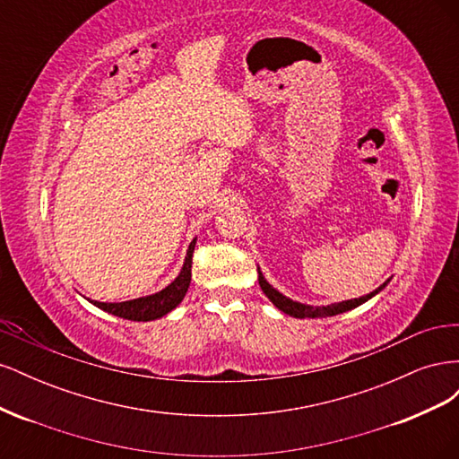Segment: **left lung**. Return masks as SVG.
<instances>
[{
	"label": "left lung",
	"instance_id": "obj_1",
	"mask_svg": "<svg viewBox=\"0 0 459 459\" xmlns=\"http://www.w3.org/2000/svg\"><path fill=\"white\" fill-rule=\"evenodd\" d=\"M391 280H386L381 287H377L373 290V293L366 295V297H359V299H351V300H342V302H335V304H327V307H310V304H302V302H297L293 299H289L285 295H281L280 290L273 289L268 281L266 277L262 275L260 268H258V283H260V289L264 290V295H266L275 308H280L281 312L293 316V317H327V316H337V314H342V312H349L352 308H358L359 304L368 302L371 297H375L377 293H381V290L386 287V283Z\"/></svg>",
	"mask_w": 459,
	"mask_h": 459
}]
</instances>
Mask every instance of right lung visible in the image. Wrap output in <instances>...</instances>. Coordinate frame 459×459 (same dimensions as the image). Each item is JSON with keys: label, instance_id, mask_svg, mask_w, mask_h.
<instances>
[{"label": "right lung", "instance_id": "1", "mask_svg": "<svg viewBox=\"0 0 459 459\" xmlns=\"http://www.w3.org/2000/svg\"><path fill=\"white\" fill-rule=\"evenodd\" d=\"M195 243H197V238L189 243L182 272H179V275L169 287H164L162 290H159V293L142 297V299H134V300H124V302H100V300H90V302L97 308L124 319H132V322H151V319H159L166 316L184 300L187 293L189 283H191V262H193V251H195Z\"/></svg>", "mask_w": 459, "mask_h": 459}]
</instances>
